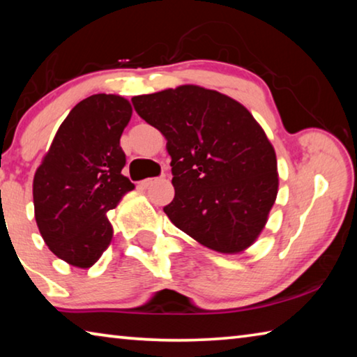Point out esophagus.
<instances>
[{
    "label": "esophagus",
    "mask_w": 357,
    "mask_h": 357,
    "mask_svg": "<svg viewBox=\"0 0 357 357\" xmlns=\"http://www.w3.org/2000/svg\"><path fill=\"white\" fill-rule=\"evenodd\" d=\"M157 181H162V178H148V179L142 181V183H140V187H142V189H148L149 185H153L154 183H157Z\"/></svg>",
    "instance_id": "obj_1"
}]
</instances>
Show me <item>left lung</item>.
Instances as JSON below:
<instances>
[{
    "instance_id": "1",
    "label": "left lung",
    "mask_w": 357,
    "mask_h": 357,
    "mask_svg": "<svg viewBox=\"0 0 357 357\" xmlns=\"http://www.w3.org/2000/svg\"><path fill=\"white\" fill-rule=\"evenodd\" d=\"M132 104L167 138L174 185L168 219L215 252L247 249L279 187L274 148L250 112L195 84L135 96Z\"/></svg>"
}]
</instances>
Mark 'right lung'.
<instances>
[{
  "label": "right lung",
  "mask_w": 357,
  "mask_h": 357,
  "mask_svg": "<svg viewBox=\"0 0 357 357\" xmlns=\"http://www.w3.org/2000/svg\"><path fill=\"white\" fill-rule=\"evenodd\" d=\"M132 116L129 100L94 94L72 108L34 174V215L45 244L77 268H91L113 236L105 213L134 184L121 174L119 138Z\"/></svg>",
  "instance_id": "obj_1"
}]
</instances>
